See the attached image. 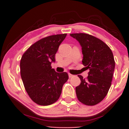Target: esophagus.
I'll list each match as a JSON object with an SVG mask.
<instances>
[{
    "label": "esophagus",
    "mask_w": 129,
    "mask_h": 129,
    "mask_svg": "<svg viewBox=\"0 0 129 129\" xmlns=\"http://www.w3.org/2000/svg\"><path fill=\"white\" fill-rule=\"evenodd\" d=\"M74 75H72V74H70V73H69V77L70 78L73 77H74Z\"/></svg>",
    "instance_id": "34e87169"
}]
</instances>
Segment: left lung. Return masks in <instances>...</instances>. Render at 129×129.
<instances>
[{
    "instance_id": "obj_1",
    "label": "left lung",
    "mask_w": 129,
    "mask_h": 129,
    "mask_svg": "<svg viewBox=\"0 0 129 129\" xmlns=\"http://www.w3.org/2000/svg\"><path fill=\"white\" fill-rule=\"evenodd\" d=\"M82 47V63L89 69V75L83 79L78 75L81 82L75 87L78 100L83 104L95 105L101 102L111 86L115 69L112 52L102 40L84 33L71 34Z\"/></svg>"
}]
</instances>
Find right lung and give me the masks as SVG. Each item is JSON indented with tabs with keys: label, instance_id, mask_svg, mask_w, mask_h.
<instances>
[{
	"label": "right lung",
	"instance_id": "right-lung-1",
	"mask_svg": "<svg viewBox=\"0 0 129 129\" xmlns=\"http://www.w3.org/2000/svg\"><path fill=\"white\" fill-rule=\"evenodd\" d=\"M66 36L67 34H63L41 39L22 56V80L28 96L37 104L45 106L55 103L69 79L67 72L58 73L51 67L58 47Z\"/></svg>",
	"mask_w": 129,
	"mask_h": 129
}]
</instances>
